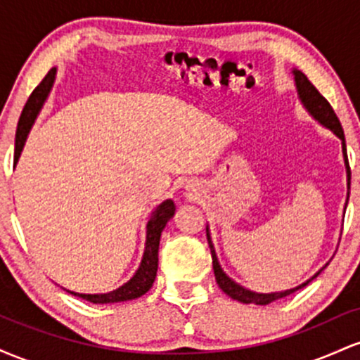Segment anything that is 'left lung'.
Returning <instances> with one entry per match:
<instances>
[{"mask_svg": "<svg viewBox=\"0 0 360 360\" xmlns=\"http://www.w3.org/2000/svg\"><path fill=\"white\" fill-rule=\"evenodd\" d=\"M292 74H295V82H296V89H298V96H300L301 103H303L304 108L308 110V113L311 115L315 120H318L321 125L330 128V130H332L333 134H335L337 137L342 140V152H344V160H345V167H347V189H350V167H349V159H347L345 137H344V130H342V125H340V120L337 118L335 111H333L332 106H330V103L326 101L320 93H318V89L308 81V77L304 76L303 72L296 71L295 69ZM347 203H349V193H347ZM206 237H208V245H210V250H212L213 272H214V279H217V284L220 286V289L225 292L226 296H230L232 300H237V301H240V303H245V304H249V303L269 304V303H272V301L292 295L295 291H298V289L307 286L309 281L315 279L316 276L325 269V267L323 269H320L311 279H308L307 283L300 284V286H296L292 289H286V291H281V292H255V291H250V289L242 288L240 284L235 283L233 279H230L229 276L223 272L220 262H218V259H217V252H214L208 226H206Z\"/></svg>", "mask_w": 360, "mask_h": 360, "instance_id": "obj_1", "label": "left lung"}]
</instances>
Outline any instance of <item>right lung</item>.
Masks as SVG:
<instances>
[{
  "label": "right lung",
  "mask_w": 360,
  "mask_h": 360,
  "mask_svg": "<svg viewBox=\"0 0 360 360\" xmlns=\"http://www.w3.org/2000/svg\"><path fill=\"white\" fill-rule=\"evenodd\" d=\"M56 71L53 68L47 72V76L44 77L42 82L34 89V93L28 98L27 105L22 111V117H20L18 128H16V137H15V166L18 162L20 154H22L25 142H27L28 131H30L32 125H34L37 115L42 110L45 100H47L49 93H51L53 79H56ZM176 206L172 200L162 201L159 206H155L154 212L150 213V218L147 221V240H146V250H143L142 262H140L137 272L134 274L128 283L120 286L115 291L105 292V295H82V292H74L65 289L71 295L82 298L89 303L94 304H106V303H120V301H128L140 298L142 295H146L148 289L152 288L155 281L157 274V266H159V242H160V233H162L166 223L174 217Z\"/></svg>",
  "instance_id": "add662e5"
}]
</instances>
